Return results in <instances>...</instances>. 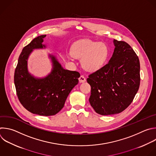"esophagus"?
Segmentation results:
<instances>
[{
  "instance_id": "esophagus-1",
  "label": "esophagus",
  "mask_w": 156,
  "mask_h": 156,
  "mask_svg": "<svg viewBox=\"0 0 156 156\" xmlns=\"http://www.w3.org/2000/svg\"><path fill=\"white\" fill-rule=\"evenodd\" d=\"M86 81V78H85L83 75H81L80 77L79 78V81H80V83H83V82H85Z\"/></svg>"
}]
</instances>
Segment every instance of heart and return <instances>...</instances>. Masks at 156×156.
Instances as JSON below:
<instances>
[{
	"label": "heart",
	"instance_id": "heart-1",
	"mask_svg": "<svg viewBox=\"0 0 156 156\" xmlns=\"http://www.w3.org/2000/svg\"><path fill=\"white\" fill-rule=\"evenodd\" d=\"M71 54L74 58H82L81 64L84 69L93 71L99 69L105 62L108 55V49L103 42L84 39L72 46Z\"/></svg>",
	"mask_w": 156,
	"mask_h": 156
}]
</instances>
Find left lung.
<instances>
[{
  "label": "left lung",
  "instance_id": "8db88e82",
  "mask_svg": "<svg viewBox=\"0 0 156 156\" xmlns=\"http://www.w3.org/2000/svg\"><path fill=\"white\" fill-rule=\"evenodd\" d=\"M115 48L109 62L90 73L89 102L101 115L119 113L132 102L140 83V61L132 47L114 39Z\"/></svg>",
  "mask_w": 156,
  "mask_h": 156
}]
</instances>
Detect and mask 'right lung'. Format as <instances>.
Instances as JSON below:
<instances>
[{"label": "right lung", "instance_id": "1", "mask_svg": "<svg viewBox=\"0 0 156 156\" xmlns=\"http://www.w3.org/2000/svg\"><path fill=\"white\" fill-rule=\"evenodd\" d=\"M46 35H40L24 46L15 70L14 83L16 94L21 105L29 112L40 116H53L64 107L72 89L78 83L79 72L64 69L56 58L49 55L53 63L51 73L41 79L35 78L27 70V59L42 44Z\"/></svg>", "mask_w": 156, "mask_h": 156}]
</instances>
